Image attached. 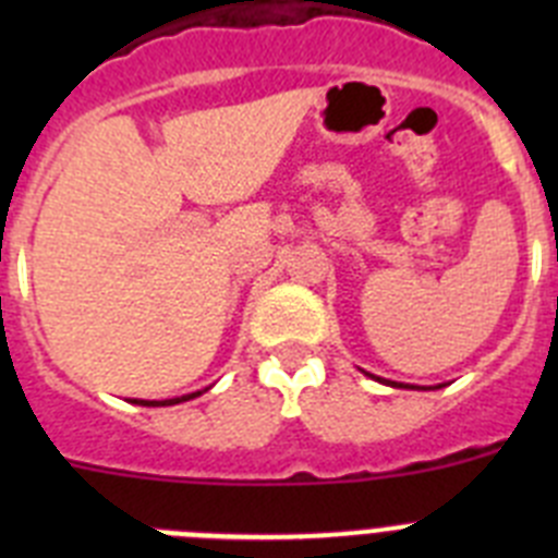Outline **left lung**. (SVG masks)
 I'll list each match as a JSON object with an SVG mask.
<instances>
[{"label":"left lung","instance_id":"left-lung-1","mask_svg":"<svg viewBox=\"0 0 558 558\" xmlns=\"http://www.w3.org/2000/svg\"><path fill=\"white\" fill-rule=\"evenodd\" d=\"M368 377H374V374H368ZM374 379H377V383H386V386H391V388H411V391L416 388L418 391V386H402V383H391V379H383V377H374ZM433 388H441V386H433Z\"/></svg>","mask_w":558,"mask_h":558}]
</instances>
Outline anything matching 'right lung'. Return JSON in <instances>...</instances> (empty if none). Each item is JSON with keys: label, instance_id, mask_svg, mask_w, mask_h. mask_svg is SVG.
Listing matches in <instances>:
<instances>
[{"label": "right lung", "instance_id": "right-lung-1", "mask_svg": "<svg viewBox=\"0 0 558 558\" xmlns=\"http://www.w3.org/2000/svg\"><path fill=\"white\" fill-rule=\"evenodd\" d=\"M204 391H195V393H184V397H175V399H131L133 405H145V408H165V405H179V402H186V399H195L201 397Z\"/></svg>", "mask_w": 558, "mask_h": 558}]
</instances>
